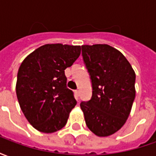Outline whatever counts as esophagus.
I'll return each instance as SVG.
<instances>
[{
  "instance_id": "34e87169",
  "label": "esophagus",
  "mask_w": 156,
  "mask_h": 156,
  "mask_svg": "<svg viewBox=\"0 0 156 156\" xmlns=\"http://www.w3.org/2000/svg\"><path fill=\"white\" fill-rule=\"evenodd\" d=\"M75 94H76V98H77V99H78V96H79V90H76V91H75Z\"/></svg>"
}]
</instances>
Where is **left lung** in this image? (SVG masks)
I'll use <instances>...</instances> for the list:
<instances>
[{"mask_svg":"<svg viewBox=\"0 0 156 156\" xmlns=\"http://www.w3.org/2000/svg\"><path fill=\"white\" fill-rule=\"evenodd\" d=\"M93 95L81 109L90 130L99 137L116 133L125 124L135 98V73L126 58L107 44L83 45Z\"/></svg>","mask_w":156,"mask_h":156,"instance_id":"obj_1","label":"left lung"}]
</instances>
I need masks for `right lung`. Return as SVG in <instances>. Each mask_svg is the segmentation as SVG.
<instances>
[{
  "mask_svg": "<svg viewBox=\"0 0 156 156\" xmlns=\"http://www.w3.org/2000/svg\"><path fill=\"white\" fill-rule=\"evenodd\" d=\"M81 53V46L45 44L23 60L17 73L19 105L32 127L51 134L65 126L77 102L67 88L64 70Z\"/></svg>",
  "mask_w": 156,
  "mask_h": 156,
  "instance_id": "obj_1",
  "label": "right lung"
}]
</instances>
